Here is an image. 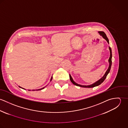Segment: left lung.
Instances as JSON below:
<instances>
[{
	"label": "left lung",
	"instance_id": "8db88e82",
	"mask_svg": "<svg viewBox=\"0 0 128 128\" xmlns=\"http://www.w3.org/2000/svg\"><path fill=\"white\" fill-rule=\"evenodd\" d=\"M98 32L100 34V35L102 37L108 42V43L109 44V40H108V38L106 36V34L104 32ZM109 49H110V58H109V60H108L109 66H108V70H106V73L104 74V75L100 79H99L98 81H96L94 83L92 84L91 85H87V86L86 85H80V84H78L77 83H76L73 80L72 76L70 74V80L71 82L73 83V84L76 85V86H79V87H83V88H93V87L98 86L100 85V84H101L104 81V80L106 79L107 75H108V74L110 72V69H111V65H112V51H111V48L110 47H109Z\"/></svg>",
	"mask_w": 128,
	"mask_h": 128
}]
</instances>
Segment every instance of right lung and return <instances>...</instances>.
Returning <instances> with one entry per match:
<instances>
[{"label":"right lung","mask_w":128,"mask_h":128,"mask_svg":"<svg viewBox=\"0 0 128 128\" xmlns=\"http://www.w3.org/2000/svg\"><path fill=\"white\" fill-rule=\"evenodd\" d=\"M52 78H53V76H52L51 77V79H50V82L52 81ZM47 86H45V87H44L43 88H41V89H37V90H32V91H36H36H38V90H42V89H43L44 88H45ZM20 88H22V89H24V88H22L21 87H20V86H18ZM25 90V89H24ZM28 91H30V90H28Z\"/></svg>","instance_id":"right-lung-1"}]
</instances>
